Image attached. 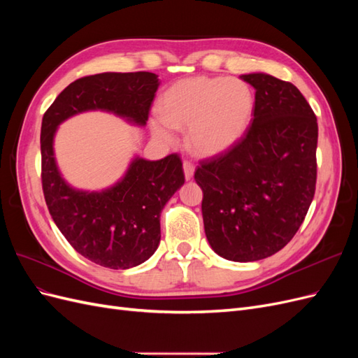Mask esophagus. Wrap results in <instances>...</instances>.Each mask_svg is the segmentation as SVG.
<instances>
[{
	"label": "esophagus",
	"instance_id": "obj_1",
	"mask_svg": "<svg viewBox=\"0 0 358 358\" xmlns=\"http://www.w3.org/2000/svg\"><path fill=\"white\" fill-rule=\"evenodd\" d=\"M194 170H196V166L191 161H183V171H185V178L188 180L194 176Z\"/></svg>",
	"mask_w": 358,
	"mask_h": 358
}]
</instances>
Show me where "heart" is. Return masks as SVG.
<instances>
[{
    "label": "heart",
    "mask_w": 358,
    "mask_h": 358,
    "mask_svg": "<svg viewBox=\"0 0 358 358\" xmlns=\"http://www.w3.org/2000/svg\"><path fill=\"white\" fill-rule=\"evenodd\" d=\"M255 109V95L242 80L188 78L171 85L159 100V116L150 129L162 142L176 140L175 128H188L194 152L210 157L231 148L248 129Z\"/></svg>",
    "instance_id": "1"
}]
</instances>
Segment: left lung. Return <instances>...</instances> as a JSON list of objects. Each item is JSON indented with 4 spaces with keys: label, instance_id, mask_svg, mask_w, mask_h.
Segmentation results:
<instances>
[{
    "label": "left lung",
    "instance_id": "8db88e82",
    "mask_svg": "<svg viewBox=\"0 0 358 358\" xmlns=\"http://www.w3.org/2000/svg\"><path fill=\"white\" fill-rule=\"evenodd\" d=\"M254 86L252 124L224 152L200 161L203 222L213 251L257 262L280 251L300 229L315 194L317 116L294 85L264 73Z\"/></svg>",
    "mask_w": 358,
    "mask_h": 358
}]
</instances>
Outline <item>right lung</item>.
Masks as SVG:
<instances>
[{
    "mask_svg": "<svg viewBox=\"0 0 358 358\" xmlns=\"http://www.w3.org/2000/svg\"><path fill=\"white\" fill-rule=\"evenodd\" d=\"M158 85V76L149 71L85 76L70 83L43 116L41 185L49 213L76 251L103 267H134L157 251L159 213L185 182L180 157L136 158L115 187L83 192L61 178L53 136L62 121L86 110L113 112L145 125Z\"/></svg>",
    "mask_w": 358,
    "mask_h": 358,
    "instance_id": "add662e5",
    "label": "right lung"
}]
</instances>
